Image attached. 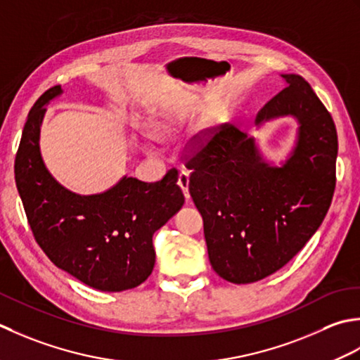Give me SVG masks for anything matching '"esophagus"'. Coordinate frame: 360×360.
Instances as JSON below:
<instances>
[{"label": "esophagus", "mask_w": 360, "mask_h": 360, "mask_svg": "<svg viewBox=\"0 0 360 360\" xmlns=\"http://www.w3.org/2000/svg\"><path fill=\"white\" fill-rule=\"evenodd\" d=\"M179 185H180V188L183 191V194H185L186 200H189L191 195H189V172L188 171H181L180 172V175H179Z\"/></svg>", "instance_id": "1"}]
</instances>
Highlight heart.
Here are the masks:
<instances>
[{"mask_svg":"<svg viewBox=\"0 0 360 360\" xmlns=\"http://www.w3.org/2000/svg\"><path fill=\"white\" fill-rule=\"evenodd\" d=\"M172 129H174V124L169 122V121H160V122L157 124V130H158L160 135L169 134V131H171ZM144 149L148 150L149 153H157V152H158L157 146H155V143L152 141V139H148V141L144 143Z\"/></svg>","mask_w":360,"mask_h":360,"instance_id":"1","label":"heart"}]
</instances>
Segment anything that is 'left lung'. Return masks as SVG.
Masks as SVG:
<instances>
[{
    "label": "left lung",
    "instance_id": "1",
    "mask_svg": "<svg viewBox=\"0 0 360 360\" xmlns=\"http://www.w3.org/2000/svg\"><path fill=\"white\" fill-rule=\"evenodd\" d=\"M281 77L285 86L255 120L256 127L284 116L297 120L295 146L281 166L229 124L186 163L211 267L234 284L259 281L285 266L319 230L333 200L334 121L302 76Z\"/></svg>",
    "mask_w": 360,
    "mask_h": 360
}]
</instances>
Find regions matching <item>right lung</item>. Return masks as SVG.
Listing matches in <instances>:
<instances>
[{
  "instance_id": "1",
  "label": "right lung",
  "mask_w": 360,
  "mask_h": 360,
  "mask_svg": "<svg viewBox=\"0 0 360 360\" xmlns=\"http://www.w3.org/2000/svg\"><path fill=\"white\" fill-rule=\"evenodd\" d=\"M49 88L27 115L15 158V181L37 244L58 269L104 292L134 289L155 266L152 236L177 212L183 195L177 169L155 183L124 177L99 194L80 195L58 183L41 158L40 127Z\"/></svg>"
}]
</instances>
